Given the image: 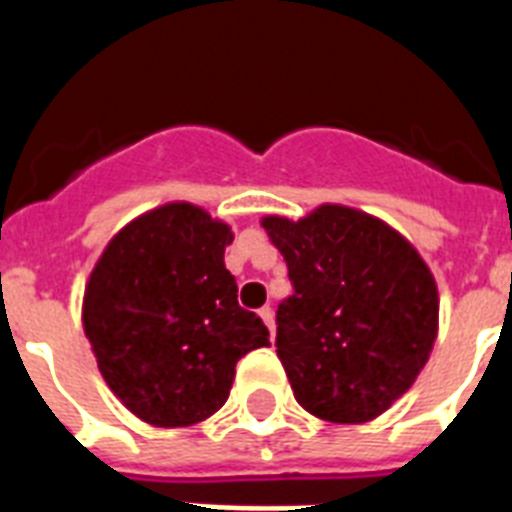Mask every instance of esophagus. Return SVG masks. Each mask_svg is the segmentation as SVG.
Returning a JSON list of instances; mask_svg holds the SVG:
<instances>
[{"label": "esophagus", "instance_id": "34e87169", "mask_svg": "<svg viewBox=\"0 0 512 512\" xmlns=\"http://www.w3.org/2000/svg\"><path fill=\"white\" fill-rule=\"evenodd\" d=\"M260 319L265 321V327L271 329V335L276 332V316H273V308H260Z\"/></svg>", "mask_w": 512, "mask_h": 512}]
</instances>
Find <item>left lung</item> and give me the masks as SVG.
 I'll return each mask as SVG.
<instances>
[{
  "label": "left lung",
  "instance_id": "left-lung-1",
  "mask_svg": "<svg viewBox=\"0 0 512 512\" xmlns=\"http://www.w3.org/2000/svg\"><path fill=\"white\" fill-rule=\"evenodd\" d=\"M263 228L295 287L276 311V353L297 404L329 422L374 420L412 388L436 340L428 265L377 217L337 204Z\"/></svg>",
  "mask_w": 512,
  "mask_h": 512
}]
</instances>
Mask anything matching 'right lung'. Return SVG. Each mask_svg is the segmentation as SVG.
<instances>
[{
  "instance_id": "add662e5",
  "label": "right lung",
  "mask_w": 512,
  "mask_h": 512,
  "mask_svg": "<svg viewBox=\"0 0 512 512\" xmlns=\"http://www.w3.org/2000/svg\"><path fill=\"white\" fill-rule=\"evenodd\" d=\"M231 228L167 204L108 244L84 292V335L108 388L140 420L183 428L228 401L236 361L271 345L225 268Z\"/></svg>"
}]
</instances>
